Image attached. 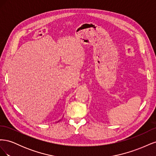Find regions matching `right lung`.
Instances as JSON below:
<instances>
[{
  "mask_svg": "<svg viewBox=\"0 0 156 156\" xmlns=\"http://www.w3.org/2000/svg\"><path fill=\"white\" fill-rule=\"evenodd\" d=\"M58 122H59V121H58Z\"/></svg>",
  "mask_w": 156,
  "mask_h": 156,
  "instance_id": "right-lung-1",
  "label": "right lung"
}]
</instances>
